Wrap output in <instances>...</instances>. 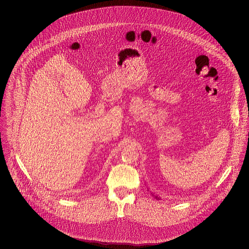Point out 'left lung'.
I'll list each match as a JSON object with an SVG mask.
<instances>
[{
	"mask_svg": "<svg viewBox=\"0 0 249 249\" xmlns=\"http://www.w3.org/2000/svg\"><path fill=\"white\" fill-rule=\"evenodd\" d=\"M155 198H156V199H160V198L158 197V196H155Z\"/></svg>",
	"mask_w": 249,
	"mask_h": 249,
	"instance_id": "1",
	"label": "left lung"
}]
</instances>
